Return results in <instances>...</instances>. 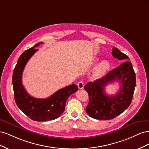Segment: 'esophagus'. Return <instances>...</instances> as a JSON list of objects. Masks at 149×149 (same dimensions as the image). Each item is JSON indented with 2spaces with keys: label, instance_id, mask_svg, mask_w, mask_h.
<instances>
[{
  "label": "esophagus",
  "instance_id": "1",
  "mask_svg": "<svg viewBox=\"0 0 149 149\" xmlns=\"http://www.w3.org/2000/svg\"><path fill=\"white\" fill-rule=\"evenodd\" d=\"M78 87L79 89H83L84 88V83L82 81H80L78 83Z\"/></svg>",
  "mask_w": 149,
  "mask_h": 149
}]
</instances>
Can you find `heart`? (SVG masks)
I'll use <instances>...</instances> for the list:
<instances>
[{"label":"heart","instance_id":"1","mask_svg":"<svg viewBox=\"0 0 149 149\" xmlns=\"http://www.w3.org/2000/svg\"><path fill=\"white\" fill-rule=\"evenodd\" d=\"M109 64L107 61H102L96 67L94 71L93 76L95 79L100 78L106 74L109 70Z\"/></svg>","mask_w":149,"mask_h":149}]
</instances>
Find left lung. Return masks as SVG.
I'll return each instance as SVG.
<instances>
[{
    "label": "left lung",
    "instance_id": "left-lung-1",
    "mask_svg": "<svg viewBox=\"0 0 149 149\" xmlns=\"http://www.w3.org/2000/svg\"><path fill=\"white\" fill-rule=\"evenodd\" d=\"M112 54L123 61L122 63L102 78L89 82L84 87L89 100L86 111L92 118L98 120L112 119L127 109L132 102L136 87V73L129 57L114 47ZM114 81H119L121 84L119 92L114 96H108L104 88Z\"/></svg>",
    "mask_w": 149,
    "mask_h": 149
}]
</instances>
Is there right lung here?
<instances>
[{
	"label": "right lung",
	"mask_w": 149,
	"mask_h": 149,
	"mask_svg": "<svg viewBox=\"0 0 149 149\" xmlns=\"http://www.w3.org/2000/svg\"><path fill=\"white\" fill-rule=\"evenodd\" d=\"M40 42L33 47L25 50L17 61L13 72L12 84L15 101L19 109L35 121L52 120L58 118L65 111L66 102L73 93L78 91V88L74 84L60 89L51 96L45 99H38L31 96L22 84V73L26 63L38 51L36 49Z\"/></svg>",
	"instance_id": "obj_1"
}]
</instances>
